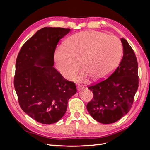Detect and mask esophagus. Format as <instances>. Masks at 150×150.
<instances>
[{
  "mask_svg": "<svg viewBox=\"0 0 150 150\" xmlns=\"http://www.w3.org/2000/svg\"><path fill=\"white\" fill-rule=\"evenodd\" d=\"M84 89V87L82 85H78V90H81V89Z\"/></svg>",
  "mask_w": 150,
  "mask_h": 150,
  "instance_id": "obj_1",
  "label": "esophagus"
}]
</instances>
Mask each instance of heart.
Listing matches in <instances>:
<instances>
[{
    "label": "heart",
    "mask_w": 150,
    "mask_h": 150,
    "mask_svg": "<svg viewBox=\"0 0 150 150\" xmlns=\"http://www.w3.org/2000/svg\"><path fill=\"white\" fill-rule=\"evenodd\" d=\"M122 44L115 35L101 32L84 31L72 35L66 44L55 52L59 71L66 78L74 76L80 69L83 71L78 77L82 81L92 77L100 80L106 78L118 65L122 54Z\"/></svg>",
    "instance_id": "b5f03b06"
}]
</instances>
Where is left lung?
<instances>
[{"mask_svg":"<svg viewBox=\"0 0 150 150\" xmlns=\"http://www.w3.org/2000/svg\"><path fill=\"white\" fill-rule=\"evenodd\" d=\"M121 40L123 56L118 67L106 79L88 87L94 96L86 106L87 110L103 124L115 122L129 111L138 88L137 57L127 40Z\"/></svg>","mask_w":150,"mask_h":150,"instance_id":"obj_1","label":"left lung"}]
</instances>
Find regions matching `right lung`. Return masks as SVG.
Instances as JSON below:
<instances>
[{
  "label": "right lung",
  "instance_id": "1",
  "mask_svg": "<svg viewBox=\"0 0 150 150\" xmlns=\"http://www.w3.org/2000/svg\"><path fill=\"white\" fill-rule=\"evenodd\" d=\"M70 30L47 27L39 30L22 46L17 57L13 84L18 101L22 110L40 123L59 121L77 92L75 83L53 67L57 44Z\"/></svg>",
  "mask_w": 150,
  "mask_h": 150
}]
</instances>
